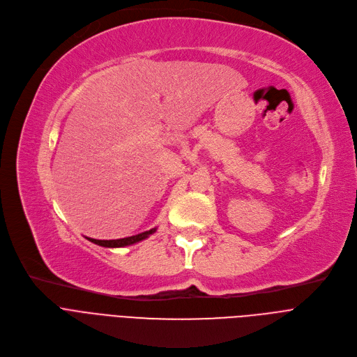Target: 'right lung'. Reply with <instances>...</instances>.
Returning <instances> with one entry per match:
<instances>
[{
    "label": "right lung",
    "instance_id": "right-lung-1",
    "mask_svg": "<svg viewBox=\"0 0 357 357\" xmlns=\"http://www.w3.org/2000/svg\"><path fill=\"white\" fill-rule=\"evenodd\" d=\"M155 231H156V229H152V230L136 234V236H130V237L117 238V240H97V238H91V237H86V238L92 243H96V245H98V246L112 249V248H126V246H130V245H135V243H139V241L147 238L150 234H153Z\"/></svg>",
    "mask_w": 357,
    "mask_h": 357
}]
</instances>
